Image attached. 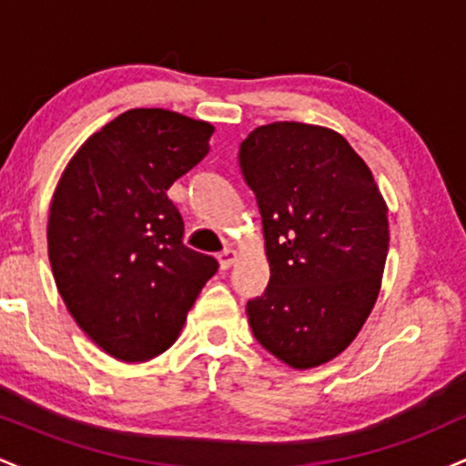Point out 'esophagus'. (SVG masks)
<instances>
[{"mask_svg": "<svg viewBox=\"0 0 466 466\" xmlns=\"http://www.w3.org/2000/svg\"><path fill=\"white\" fill-rule=\"evenodd\" d=\"M234 260H237V251H234V249H223L221 254H218V263H221V269H229V267L234 265Z\"/></svg>", "mask_w": 466, "mask_h": 466, "instance_id": "esophagus-1", "label": "esophagus"}]
</instances>
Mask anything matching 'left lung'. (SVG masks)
<instances>
[{
  "mask_svg": "<svg viewBox=\"0 0 466 466\" xmlns=\"http://www.w3.org/2000/svg\"><path fill=\"white\" fill-rule=\"evenodd\" d=\"M240 173L263 217L269 285L248 302L251 333L287 366L346 350L370 315L388 256V208L339 133L271 122L245 137Z\"/></svg>",
  "mask_w": 466,
  "mask_h": 466,
  "instance_id": "left-lung-1",
  "label": "left lung"
}]
</instances>
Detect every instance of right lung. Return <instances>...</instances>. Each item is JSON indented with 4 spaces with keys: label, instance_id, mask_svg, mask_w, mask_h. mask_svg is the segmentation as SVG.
<instances>
[{
    "label": "right lung",
    "instance_id": "right-lung-1",
    "mask_svg": "<svg viewBox=\"0 0 466 466\" xmlns=\"http://www.w3.org/2000/svg\"><path fill=\"white\" fill-rule=\"evenodd\" d=\"M215 127L166 109H129L63 170L47 256L67 311L106 355L147 361L177 339L218 263L184 245L166 190L208 155Z\"/></svg>",
    "mask_w": 466,
    "mask_h": 466
}]
</instances>
